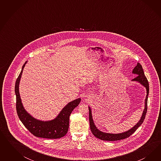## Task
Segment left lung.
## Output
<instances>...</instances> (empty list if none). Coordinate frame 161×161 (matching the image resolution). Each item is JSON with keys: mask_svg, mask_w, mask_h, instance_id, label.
I'll list each match as a JSON object with an SVG mask.
<instances>
[{"mask_svg": "<svg viewBox=\"0 0 161 161\" xmlns=\"http://www.w3.org/2000/svg\"><path fill=\"white\" fill-rule=\"evenodd\" d=\"M133 73L136 74L137 75L135 78H133L132 81H136L141 83L144 87L146 88L147 95H146V99H145V109L143 110V112L142 114L141 119L139 120V122L137 123L136 125L132 127L131 129L127 132L119 133V134H111V133H106L104 132H101L99 130H98L97 127L94 125V123L93 120L92 115V111L90 109V107L89 108V122H90V129L92 132L93 135L94 136L97 137L98 139L102 140V141H116L119 140H122L126 139L127 137L130 136L132 134L135 132L137 129L141 125L144 121V119L146 116L147 109V96L149 94V83L147 80V78L144 74L143 69L142 68L141 64L139 63L137 64V65L133 69Z\"/></svg>", "mask_w": 161, "mask_h": 161, "instance_id": "8db88e82", "label": "left lung"}]
</instances>
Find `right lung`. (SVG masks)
I'll list each match as a JSON object with an SVG mask.
<instances>
[{
  "mask_svg": "<svg viewBox=\"0 0 161 161\" xmlns=\"http://www.w3.org/2000/svg\"><path fill=\"white\" fill-rule=\"evenodd\" d=\"M26 63L24 64L15 83L16 108L18 117L25 127L35 136L47 139H58L64 136L68 132L69 116L75 107L78 106L81 99L78 98L69 103L58 116L53 120L42 122L32 117L23 107L19 93V83Z\"/></svg>",
  "mask_w": 161,
  "mask_h": 161,
  "instance_id": "obj_1",
  "label": "right lung"
}]
</instances>
